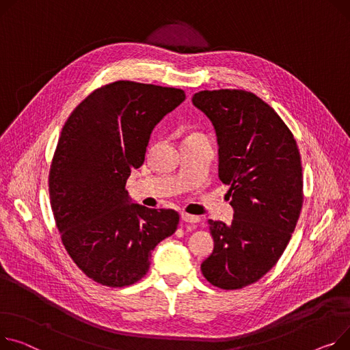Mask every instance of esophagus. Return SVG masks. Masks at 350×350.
<instances>
[{
    "mask_svg": "<svg viewBox=\"0 0 350 350\" xmlns=\"http://www.w3.org/2000/svg\"><path fill=\"white\" fill-rule=\"evenodd\" d=\"M181 219L184 222H187V224H197V222H200V217L191 215V214H187V213H181Z\"/></svg>",
    "mask_w": 350,
    "mask_h": 350,
    "instance_id": "obj_1",
    "label": "esophagus"
}]
</instances>
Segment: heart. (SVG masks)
I'll return each mask as SVG.
<instances>
[{
  "label": "heart",
  "mask_w": 350,
  "mask_h": 350,
  "mask_svg": "<svg viewBox=\"0 0 350 350\" xmlns=\"http://www.w3.org/2000/svg\"><path fill=\"white\" fill-rule=\"evenodd\" d=\"M198 135H201V133H193V135H190V136H198Z\"/></svg>",
  "instance_id": "obj_1"
}]
</instances>
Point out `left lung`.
<instances>
[{"label":"left lung","mask_w":350,"mask_h":350,"mask_svg":"<svg viewBox=\"0 0 350 350\" xmlns=\"http://www.w3.org/2000/svg\"><path fill=\"white\" fill-rule=\"evenodd\" d=\"M193 104L211 121L218 176L229 185V225L209 219L214 250L201 263L206 280L224 290L258 282L280 259L302 206L297 142L277 112L243 90L200 91Z\"/></svg>","instance_id":"obj_1"}]
</instances>
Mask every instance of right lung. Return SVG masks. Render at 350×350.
<instances>
[{
	"label": "right lung",
	"mask_w": 350,
	"mask_h": 350,
	"mask_svg": "<svg viewBox=\"0 0 350 350\" xmlns=\"http://www.w3.org/2000/svg\"><path fill=\"white\" fill-rule=\"evenodd\" d=\"M184 100L178 88L115 81L90 94L63 126L51 205L70 258L100 284L141 280L152 250L177 229L174 209L133 202L125 184L144 165L154 126Z\"/></svg>",
	"instance_id": "obj_1"
}]
</instances>
